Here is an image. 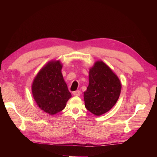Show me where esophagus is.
<instances>
[{
    "instance_id": "esophagus-1",
    "label": "esophagus",
    "mask_w": 157,
    "mask_h": 157,
    "mask_svg": "<svg viewBox=\"0 0 157 157\" xmlns=\"http://www.w3.org/2000/svg\"><path fill=\"white\" fill-rule=\"evenodd\" d=\"M73 94L75 96H80V90H77V91L73 92Z\"/></svg>"
}]
</instances>
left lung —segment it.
Returning <instances> with one entry per match:
<instances>
[{"label":"left lung","mask_w":157,"mask_h":157,"mask_svg":"<svg viewBox=\"0 0 157 157\" xmlns=\"http://www.w3.org/2000/svg\"><path fill=\"white\" fill-rule=\"evenodd\" d=\"M88 79V86L84 92V105L94 115L100 116L116 104L121 92V82L101 60L96 61L90 69Z\"/></svg>","instance_id":"1"}]
</instances>
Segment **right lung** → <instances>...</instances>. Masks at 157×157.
Masks as SVG:
<instances>
[{
  "mask_svg": "<svg viewBox=\"0 0 157 157\" xmlns=\"http://www.w3.org/2000/svg\"><path fill=\"white\" fill-rule=\"evenodd\" d=\"M59 60H51L41 68L32 83L33 98L39 107L50 115L63 110L71 98L61 73Z\"/></svg>",
  "mask_w": 157,
  "mask_h": 157,
  "instance_id": "1",
  "label": "right lung"
}]
</instances>
